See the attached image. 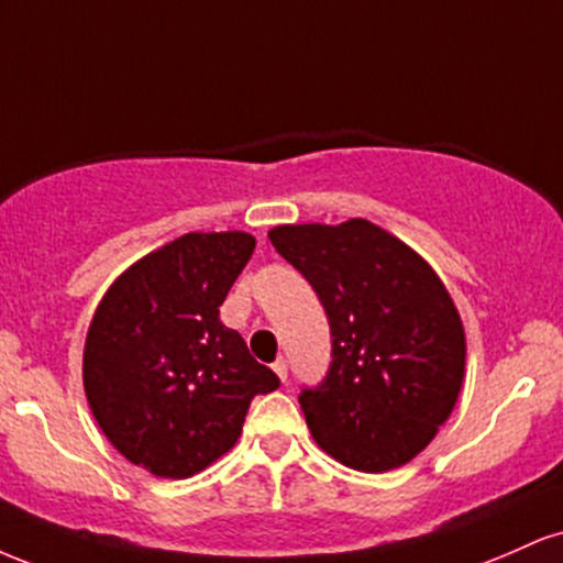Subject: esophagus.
<instances>
[{
    "instance_id": "esophagus-1",
    "label": "esophagus",
    "mask_w": 563,
    "mask_h": 563,
    "mask_svg": "<svg viewBox=\"0 0 563 563\" xmlns=\"http://www.w3.org/2000/svg\"><path fill=\"white\" fill-rule=\"evenodd\" d=\"M273 371L277 373V378H280L283 380V384H286V380H288V365H286V360H275V363H273Z\"/></svg>"
}]
</instances>
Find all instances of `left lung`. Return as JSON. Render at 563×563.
Wrapping results in <instances>:
<instances>
[{"label": "left lung", "mask_w": 563, "mask_h": 563, "mask_svg": "<svg viewBox=\"0 0 563 563\" xmlns=\"http://www.w3.org/2000/svg\"><path fill=\"white\" fill-rule=\"evenodd\" d=\"M269 241L328 314V376L301 389L314 442L349 468L410 463L450 418L466 373V333L439 275L367 219L280 224Z\"/></svg>", "instance_id": "obj_1"}]
</instances>
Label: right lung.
Wrapping results in <instances>:
<instances>
[{
  "label": "right lung",
  "instance_id": "add662e5",
  "mask_svg": "<svg viewBox=\"0 0 563 563\" xmlns=\"http://www.w3.org/2000/svg\"><path fill=\"white\" fill-rule=\"evenodd\" d=\"M249 232H187L142 256L97 303L84 391L108 442L161 479H187L232 450L256 394L280 378L219 320L254 254Z\"/></svg>",
  "mask_w": 563,
  "mask_h": 563
}]
</instances>
